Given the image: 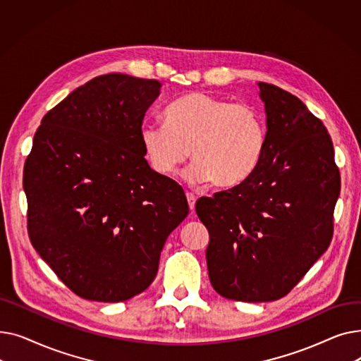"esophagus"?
Instances as JSON below:
<instances>
[{"instance_id": "esophagus-1", "label": "esophagus", "mask_w": 361, "mask_h": 361, "mask_svg": "<svg viewBox=\"0 0 361 361\" xmlns=\"http://www.w3.org/2000/svg\"><path fill=\"white\" fill-rule=\"evenodd\" d=\"M185 197H187V202H188V207H190V211L193 212L195 204H196V196L192 195V193H185Z\"/></svg>"}]
</instances>
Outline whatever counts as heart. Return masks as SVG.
Instances as JSON below:
<instances>
[{"label":"heart","instance_id":"1","mask_svg":"<svg viewBox=\"0 0 361 361\" xmlns=\"http://www.w3.org/2000/svg\"><path fill=\"white\" fill-rule=\"evenodd\" d=\"M140 143L159 176H173L192 150L196 161L184 173L188 183L234 187L257 168L267 146V124L253 105L193 92L165 109V124H143Z\"/></svg>","mask_w":361,"mask_h":361}]
</instances>
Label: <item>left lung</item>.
Masks as SVG:
<instances>
[{
    "label": "left lung",
    "mask_w": 361,
    "mask_h": 361,
    "mask_svg": "<svg viewBox=\"0 0 361 361\" xmlns=\"http://www.w3.org/2000/svg\"><path fill=\"white\" fill-rule=\"evenodd\" d=\"M259 87L268 131L257 168L238 185L196 202L209 231L212 287L249 302L287 295L326 252L341 190L324 123L290 92Z\"/></svg>",
    "instance_id": "obj_1"
}]
</instances>
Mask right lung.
Returning <instances> with one entry per match:
<instances>
[{
    "mask_svg": "<svg viewBox=\"0 0 361 361\" xmlns=\"http://www.w3.org/2000/svg\"><path fill=\"white\" fill-rule=\"evenodd\" d=\"M159 90L154 79L98 75L35 133L23 169L29 238L82 298L117 302L143 293L188 215L181 185L149 166L140 143Z\"/></svg>",
    "mask_w": 361,
    "mask_h": 361,
    "instance_id": "obj_1",
    "label": "right lung"
}]
</instances>
